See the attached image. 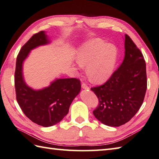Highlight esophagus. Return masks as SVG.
<instances>
[{
    "instance_id": "34e87169",
    "label": "esophagus",
    "mask_w": 159,
    "mask_h": 159,
    "mask_svg": "<svg viewBox=\"0 0 159 159\" xmlns=\"http://www.w3.org/2000/svg\"><path fill=\"white\" fill-rule=\"evenodd\" d=\"M82 88L83 89H85V90H89V87L87 86L86 84H82Z\"/></svg>"
}]
</instances>
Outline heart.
<instances>
[{"label":"heart","mask_w":159,"mask_h":159,"mask_svg":"<svg viewBox=\"0 0 159 159\" xmlns=\"http://www.w3.org/2000/svg\"><path fill=\"white\" fill-rule=\"evenodd\" d=\"M76 62L86 66L89 78L94 83H103L111 78L117 60L114 44L100 39H93L81 45L75 55Z\"/></svg>","instance_id":"obj_1"}]
</instances>
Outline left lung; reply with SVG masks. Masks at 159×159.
<instances>
[{
    "label": "left lung",
    "mask_w": 159,
    "mask_h": 159,
    "mask_svg": "<svg viewBox=\"0 0 159 159\" xmlns=\"http://www.w3.org/2000/svg\"><path fill=\"white\" fill-rule=\"evenodd\" d=\"M122 64L107 82L91 89L99 99L93 115L102 124L118 127L129 121L143 103L147 89L146 64L143 54L125 35Z\"/></svg>",
    "instance_id": "left-lung-1"
}]
</instances>
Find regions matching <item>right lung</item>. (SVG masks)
Instances as JSON below:
<instances>
[{
  "label": "right lung",
  "mask_w": 159,
  "mask_h": 159,
  "mask_svg": "<svg viewBox=\"0 0 159 159\" xmlns=\"http://www.w3.org/2000/svg\"><path fill=\"white\" fill-rule=\"evenodd\" d=\"M51 42L44 31L34 34L19 52L15 70L16 99L19 106L31 121L43 127L59 123L68 114L71 103L81 90L80 81L75 78H56L49 86L41 89H34L26 83L25 60L31 50Z\"/></svg>",
  "instance_id": "right-lung-1"
}]
</instances>
